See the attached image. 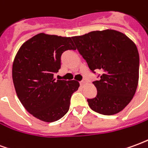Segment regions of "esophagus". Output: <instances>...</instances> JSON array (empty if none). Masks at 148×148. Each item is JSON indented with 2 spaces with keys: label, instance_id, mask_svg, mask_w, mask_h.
<instances>
[{
  "label": "esophagus",
  "instance_id": "34e87169",
  "mask_svg": "<svg viewBox=\"0 0 148 148\" xmlns=\"http://www.w3.org/2000/svg\"><path fill=\"white\" fill-rule=\"evenodd\" d=\"M86 83V82L85 80H82V81H81V82H80L81 86H84V85H85Z\"/></svg>",
  "mask_w": 148,
  "mask_h": 148
}]
</instances>
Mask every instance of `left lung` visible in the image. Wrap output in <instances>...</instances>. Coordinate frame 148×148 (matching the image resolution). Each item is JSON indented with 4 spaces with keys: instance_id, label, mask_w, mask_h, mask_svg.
<instances>
[{
    "instance_id": "1",
    "label": "left lung",
    "mask_w": 148,
    "mask_h": 148,
    "mask_svg": "<svg viewBox=\"0 0 148 148\" xmlns=\"http://www.w3.org/2000/svg\"><path fill=\"white\" fill-rule=\"evenodd\" d=\"M72 39L90 70L103 72L99 80L93 82L97 93L87 99L89 106L108 116L122 111L138 86L140 56L135 42L112 29L93 31Z\"/></svg>"
}]
</instances>
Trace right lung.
I'll list each match as a JSON object with an SVG mask.
<instances>
[{"mask_svg": "<svg viewBox=\"0 0 148 148\" xmlns=\"http://www.w3.org/2000/svg\"><path fill=\"white\" fill-rule=\"evenodd\" d=\"M67 50H76L71 37L39 33L24 42L15 56L12 81L18 98L44 122L58 121L67 112L71 95L80 86L75 80L54 78Z\"/></svg>", "mask_w": 148, "mask_h": 148, "instance_id": "add662e5", "label": "right lung"}]
</instances>
